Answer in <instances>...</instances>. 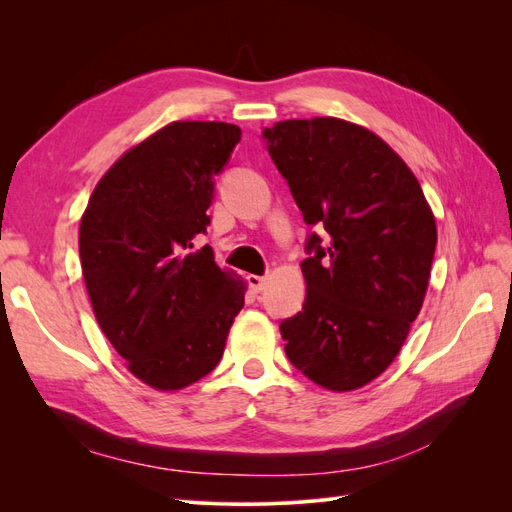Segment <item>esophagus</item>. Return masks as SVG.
<instances>
[{
    "mask_svg": "<svg viewBox=\"0 0 512 512\" xmlns=\"http://www.w3.org/2000/svg\"><path fill=\"white\" fill-rule=\"evenodd\" d=\"M247 284H250V288H252L254 292L265 290V286H267V275H247Z\"/></svg>",
    "mask_w": 512,
    "mask_h": 512,
    "instance_id": "34e87169",
    "label": "esophagus"
}]
</instances>
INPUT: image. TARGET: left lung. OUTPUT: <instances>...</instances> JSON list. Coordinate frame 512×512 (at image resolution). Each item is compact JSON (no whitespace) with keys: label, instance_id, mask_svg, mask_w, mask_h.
Instances as JSON below:
<instances>
[{"label":"left lung","instance_id":"1","mask_svg":"<svg viewBox=\"0 0 512 512\" xmlns=\"http://www.w3.org/2000/svg\"><path fill=\"white\" fill-rule=\"evenodd\" d=\"M307 224L303 312L282 322L290 363L322 389L356 391L404 346L438 243L408 164L378 134L337 117L277 121L265 134Z\"/></svg>","mask_w":512,"mask_h":512}]
</instances>
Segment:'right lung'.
<instances>
[{
	"mask_svg": "<svg viewBox=\"0 0 512 512\" xmlns=\"http://www.w3.org/2000/svg\"><path fill=\"white\" fill-rule=\"evenodd\" d=\"M241 141L224 121H173L128 149L91 194L79 254L91 307L130 374L181 391L220 363L245 282L209 245L213 175Z\"/></svg>",
	"mask_w": 512,
	"mask_h": 512,
	"instance_id": "1",
	"label": "right lung"
}]
</instances>
